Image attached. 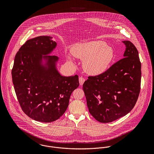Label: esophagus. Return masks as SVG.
<instances>
[{
    "label": "esophagus",
    "mask_w": 154,
    "mask_h": 154,
    "mask_svg": "<svg viewBox=\"0 0 154 154\" xmlns=\"http://www.w3.org/2000/svg\"><path fill=\"white\" fill-rule=\"evenodd\" d=\"M85 79L84 78L80 77V78H79V84H80V85H82L83 84H84V82H85Z\"/></svg>",
    "instance_id": "esophagus-1"
}]
</instances>
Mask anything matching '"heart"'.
Returning a JSON list of instances; mask_svg holds the SVG:
<instances>
[{"instance_id": "obj_1", "label": "heart", "mask_w": 154, "mask_h": 154, "mask_svg": "<svg viewBox=\"0 0 154 154\" xmlns=\"http://www.w3.org/2000/svg\"><path fill=\"white\" fill-rule=\"evenodd\" d=\"M73 54L84 60L83 67L91 75H99L105 72L114 59L111 47L101 41H92L76 45Z\"/></svg>"}]
</instances>
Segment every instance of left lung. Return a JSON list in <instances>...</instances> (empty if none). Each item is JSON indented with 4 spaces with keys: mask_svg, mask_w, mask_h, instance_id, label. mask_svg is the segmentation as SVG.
Wrapping results in <instances>:
<instances>
[{
    "mask_svg": "<svg viewBox=\"0 0 154 154\" xmlns=\"http://www.w3.org/2000/svg\"><path fill=\"white\" fill-rule=\"evenodd\" d=\"M124 58L103 73L88 76L83 84L90 114L101 123L112 122L128 114L137 100L141 83L138 51L129 41Z\"/></svg>",
    "mask_w": 154,
    "mask_h": 154,
    "instance_id": "8db88e82",
    "label": "left lung"
}]
</instances>
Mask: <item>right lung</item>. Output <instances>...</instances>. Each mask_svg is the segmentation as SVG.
<instances>
[{
  "mask_svg": "<svg viewBox=\"0 0 154 154\" xmlns=\"http://www.w3.org/2000/svg\"><path fill=\"white\" fill-rule=\"evenodd\" d=\"M57 43L50 36L27 40L17 52L12 69L15 91L22 111L31 119L48 123L66 111L72 92L79 85L77 75L63 76L58 72L56 56L50 53ZM43 57L48 67L41 65Z\"/></svg>",
  "mask_w": 154,
  "mask_h": 154,
  "instance_id": "add662e5",
  "label": "right lung"
}]
</instances>
